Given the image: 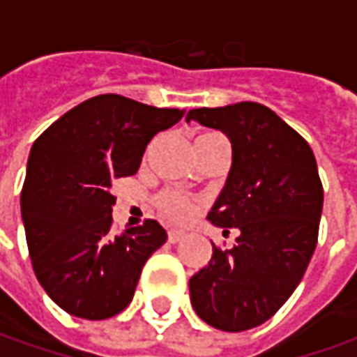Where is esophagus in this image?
<instances>
[{
    "label": "esophagus",
    "instance_id": "34e87169",
    "mask_svg": "<svg viewBox=\"0 0 357 357\" xmlns=\"http://www.w3.org/2000/svg\"><path fill=\"white\" fill-rule=\"evenodd\" d=\"M186 238V232L185 230H181V228H172L169 230V242L171 244H176V242H181V240Z\"/></svg>",
    "mask_w": 357,
    "mask_h": 357
}]
</instances>
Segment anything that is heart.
<instances>
[{
    "label": "heart",
    "instance_id": "obj_1",
    "mask_svg": "<svg viewBox=\"0 0 357 357\" xmlns=\"http://www.w3.org/2000/svg\"><path fill=\"white\" fill-rule=\"evenodd\" d=\"M214 137H220L216 132H206V135H200L199 139H214ZM157 206L160 213L165 214L169 220H174V222H185L188 220L192 213H195V206L190 200H186L183 195L178 192H172V190H167L162 195H158Z\"/></svg>",
    "mask_w": 357,
    "mask_h": 357
}]
</instances>
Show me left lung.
<instances>
[{"instance_id":"8db88e82","label":"left lung","mask_w":357,"mask_h":357,"mask_svg":"<svg viewBox=\"0 0 357 357\" xmlns=\"http://www.w3.org/2000/svg\"><path fill=\"white\" fill-rule=\"evenodd\" d=\"M190 121L232 144L208 220L240 232L228 250L213 244L211 262L188 282L190 304L216 330L244 332L270 320L302 280L318 242L322 181L310 144L264 105L192 109Z\"/></svg>"}]
</instances>
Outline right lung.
<instances>
[{"label": "right lung", "mask_w": 357, "mask_h": 357, "mask_svg": "<svg viewBox=\"0 0 357 357\" xmlns=\"http://www.w3.org/2000/svg\"><path fill=\"white\" fill-rule=\"evenodd\" d=\"M183 115L107 93L67 111L31 146L21 190L25 238L37 280L67 314L117 316L167 242L157 220L115 234L111 186L139 171L151 139Z\"/></svg>", "instance_id": "right-lung-1"}]
</instances>
